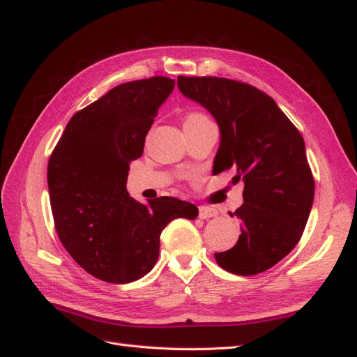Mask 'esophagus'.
<instances>
[{"label": "esophagus", "instance_id": "obj_1", "mask_svg": "<svg viewBox=\"0 0 357 357\" xmlns=\"http://www.w3.org/2000/svg\"><path fill=\"white\" fill-rule=\"evenodd\" d=\"M199 219H211V218H215L218 215V211H215L214 208H210V207H199Z\"/></svg>", "mask_w": 357, "mask_h": 357}]
</instances>
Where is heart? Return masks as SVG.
<instances>
[{"mask_svg": "<svg viewBox=\"0 0 357 357\" xmlns=\"http://www.w3.org/2000/svg\"><path fill=\"white\" fill-rule=\"evenodd\" d=\"M205 117L204 114H199V113H193V114H189L188 117H186V121H185V123H188V122H198V121H205Z\"/></svg>", "mask_w": 357, "mask_h": 357, "instance_id": "b5f03b06", "label": "heart"}]
</instances>
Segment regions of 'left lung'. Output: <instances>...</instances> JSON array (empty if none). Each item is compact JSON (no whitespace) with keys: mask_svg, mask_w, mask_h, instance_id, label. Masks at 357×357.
I'll return each instance as SVG.
<instances>
[{"mask_svg":"<svg viewBox=\"0 0 357 357\" xmlns=\"http://www.w3.org/2000/svg\"><path fill=\"white\" fill-rule=\"evenodd\" d=\"M177 84L219 125L213 174L232 169V185L244 183V202L234 213L241 235L229 250L214 255L215 262L238 275L264 273L294 250L312 207L304 138L271 96L250 84L183 75Z\"/></svg>","mask_w":357,"mask_h":357,"instance_id":"1","label":"left lung"}]
</instances>
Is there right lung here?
Returning a JSON list of instances; mask_svg holds the SVG:
<instances>
[{
    "instance_id": "obj_1",
    "label": "right lung",
    "mask_w": 357,
    "mask_h": 357,
    "mask_svg": "<svg viewBox=\"0 0 357 357\" xmlns=\"http://www.w3.org/2000/svg\"><path fill=\"white\" fill-rule=\"evenodd\" d=\"M176 82L152 77L119 84L75 113L49 159L47 185L61 243L84 271L107 283H132L152 271L159 238L177 218L197 219L190 202L129 197V164L142 158L159 107Z\"/></svg>"
}]
</instances>
